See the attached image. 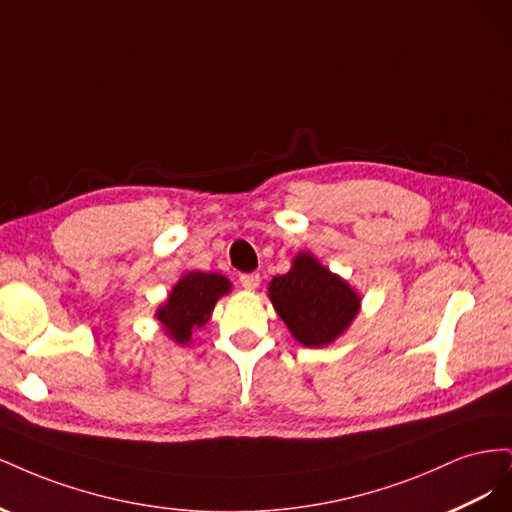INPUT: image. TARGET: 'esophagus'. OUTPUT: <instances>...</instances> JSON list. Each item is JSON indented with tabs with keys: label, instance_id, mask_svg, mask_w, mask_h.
<instances>
[{
	"label": "esophagus",
	"instance_id": "34e87169",
	"mask_svg": "<svg viewBox=\"0 0 512 512\" xmlns=\"http://www.w3.org/2000/svg\"><path fill=\"white\" fill-rule=\"evenodd\" d=\"M239 282L245 290H256L260 286V275L258 273H243V275H239Z\"/></svg>",
	"mask_w": 512,
	"mask_h": 512
}]
</instances>
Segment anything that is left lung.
I'll use <instances>...</instances> for the list:
<instances>
[{"label": "left lung", "mask_w": 512, "mask_h": 512, "mask_svg": "<svg viewBox=\"0 0 512 512\" xmlns=\"http://www.w3.org/2000/svg\"><path fill=\"white\" fill-rule=\"evenodd\" d=\"M269 299L292 337L307 348L333 344L361 307L354 288L312 254H299L286 275L273 277Z\"/></svg>", "instance_id": "obj_1"}]
</instances>
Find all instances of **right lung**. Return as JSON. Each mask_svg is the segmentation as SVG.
Listing matches in <instances>:
<instances>
[{
	"label": "right lung",
	"instance_id": "obj_1",
	"mask_svg": "<svg viewBox=\"0 0 512 512\" xmlns=\"http://www.w3.org/2000/svg\"><path fill=\"white\" fill-rule=\"evenodd\" d=\"M230 282L220 273L190 271L170 290L158 307L156 318L166 335L185 346L192 342V331L205 327L220 297L230 292Z\"/></svg>",
	"mask_w": 512,
	"mask_h": 512
}]
</instances>
